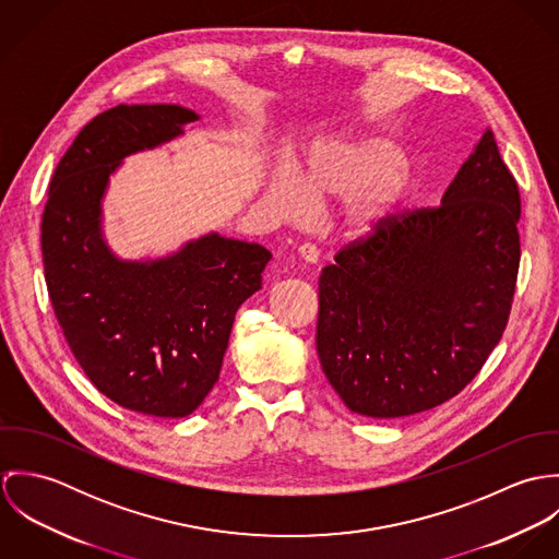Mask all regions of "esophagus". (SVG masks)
<instances>
[{"mask_svg": "<svg viewBox=\"0 0 559 559\" xmlns=\"http://www.w3.org/2000/svg\"><path fill=\"white\" fill-rule=\"evenodd\" d=\"M299 255H301L308 264H317V262H319V249H317V245H312V242H304V245L299 247Z\"/></svg>", "mask_w": 559, "mask_h": 559, "instance_id": "1", "label": "esophagus"}]
</instances>
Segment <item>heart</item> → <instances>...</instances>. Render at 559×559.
I'll return each mask as SVG.
<instances>
[{
  "label": "heart",
  "mask_w": 559,
  "mask_h": 559,
  "mask_svg": "<svg viewBox=\"0 0 559 559\" xmlns=\"http://www.w3.org/2000/svg\"><path fill=\"white\" fill-rule=\"evenodd\" d=\"M406 171L408 155L399 142L385 135H357L314 146L297 167V180L314 198L353 200L344 222L346 237L368 239L394 213L400 178ZM300 188L286 174H277L271 180L269 200L280 213L299 217L308 204Z\"/></svg>",
  "instance_id": "heart-1"
}]
</instances>
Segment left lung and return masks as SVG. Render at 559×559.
I'll return each instance as SVG.
<instances>
[{"label": "left lung", "instance_id": "obj_1", "mask_svg": "<svg viewBox=\"0 0 559 559\" xmlns=\"http://www.w3.org/2000/svg\"><path fill=\"white\" fill-rule=\"evenodd\" d=\"M521 193L486 131L439 206L392 213L319 280L317 350L344 404L404 417L461 394L510 319Z\"/></svg>", "mask_w": 559, "mask_h": 559}]
</instances>
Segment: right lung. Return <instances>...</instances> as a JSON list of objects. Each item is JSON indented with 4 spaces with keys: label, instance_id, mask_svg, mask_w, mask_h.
Returning a JSON list of instances; mask_svg holds the SVG:
<instances>
[{
    "label": "right lung",
    "instance_id": "obj_1",
    "mask_svg": "<svg viewBox=\"0 0 559 559\" xmlns=\"http://www.w3.org/2000/svg\"><path fill=\"white\" fill-rule=\"evenodd\" d=\"M193 120L180 105H118L92 118L53 171L40 226L49 299L85 377L155 417H185L209 396L235 314L271 260L258 242L219 235L153 262H122L103 242L109 174Z\"/></svg>",
    "mask_w": 559,
    "mask_h": 559
}]
</instances>
